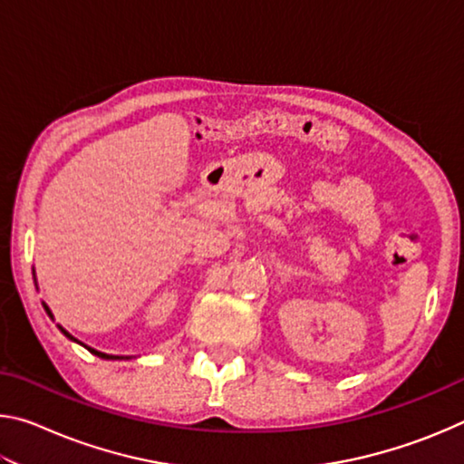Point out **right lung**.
I'll return each instance as SVG.
<instances>
[{
    "mask_svg": "<svg viewBox=\"0 0 464 464\" xmlns=\"http://www.w3.org/2000/svg\"><path fill=\"white\" fill-rule=\"evenodd\" d=\"M43 307H44V311H46V313H49V317H53V313H51V309H49V307H46V304H44V303H43ZM59 329H61V332H63V334H65V335L69 337V340H73V342H77V340H75V337H73L72 334H69V332H65V329H63L61 325H59ZM77 343H82V342H77ZM85 348H88V345H85ZM88 350L92 352V354H96V356H100V358H106V360H116V358H119V356H110V354H104V352H98V350H93V348H88Z\"/></svg>",
    "mask_w": 464,
    "mask_h": 464,
    "instance_id": "obj_1",
    "label": "right lung"
}]
</instances>
